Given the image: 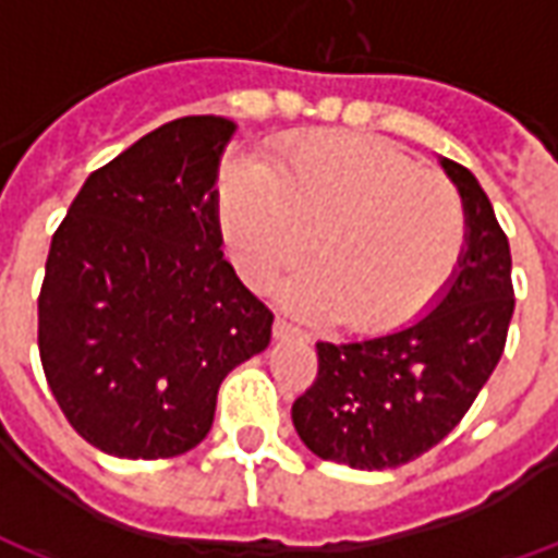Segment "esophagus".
<instances>
[{"label": "esophagus", "instance_id": "1", "mask_svg": "<svg viewBox=\"0 0 558 558\" xmlns=\"http://www.w3.org/2000/svg\"><path fill=\"white\" fill-rule=\"evenodd\" d=\"M275 338L278 340H307V335H304L299 326L287 323V319H275Z\"/></svg>", "mask_w": 558, "mask_h": 558}]
</instances>
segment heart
Here are the masks:
<instances>
[{
	"instance_id": "heart-1",
	"label": "heart",
	"mask_w": 558,
	"mask_h": 558,
	"mask_svg": "<svg viewBox=\"0 0 558 558\" xmlns=\"http://www.w3.org/2000/svg\"><path fill=\"white\" fill-rule=\"evenodd\" d=\"M218 218L242 278L266 287L314 236L316 266L283 287V304L374 335L424 314L466 254V208L451 184L371 134L287 140L271 160L220 170Z\"/></svg>"
}]
</instances>
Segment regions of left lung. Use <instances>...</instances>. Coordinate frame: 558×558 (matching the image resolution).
Returning a JSON list of instances; mask_svg holds the SVG:
<instances>
[{"label": "left lung", "instance_id": "left-lung-1", "mask_svg": "<svg viewBox=\"0 0 558 558\" xmlns=\"http://www.w3.org/2000/svg\"><path fill=\"white\" fill-rule=\"evenodd\" d=\"M466 208V254L427 314L379 338L316 343V383L292 403L302 442L352 469H398L439 445L502 359L514 314L511 247L478 179L439 158Z\"/></svg>", "mask_w": 558, "mask_h": 558}]
</instances>
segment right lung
<instances>
[{
  "label": "right lung",
  "instance_id": "add662e5",
  "mask_svg": "<svg viewBox=\"0 0 558 558\" xmlns=\"http://www.w3.org/2000/svg\"><path fill=\"white\" fill-rule=\"evenodd\" d=\"M235 122L155 128L80 187L38 295V350L71 427L125 460L191 451L271 311L223 259L218 167Z\"/></svg>",
  "mask_w": 558,
  "mask_h": 558
}]
</instances>
